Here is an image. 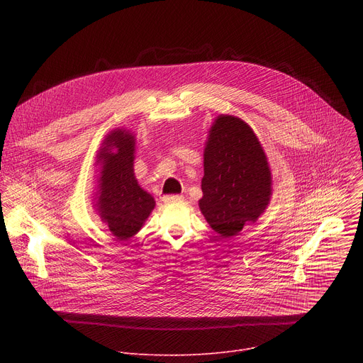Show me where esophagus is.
I'll use <instances>...</instances> for the list:
<instances>
[{
	"instance_id": "esophagus-1",
	"label": "esophagus",
	"mask_w": 363,
	"mask_h": 363,
	"mask_svg": "<svg viewBox=\"0 0 363 363\" xmlns=\"http://www.w3.org/2000/svg\"><path fill=\"white\" fill-rule=\"evenodd\" d=\"M162 199H164V202H177V201H182L184 196L182 195H165Z\"/></svg>"
}]
</instances>
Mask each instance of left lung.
I'll return each instance as SVG.
<instances>
[{"mask_svg": "<svg viewBox=\"0 0 363 363\" xmlns=\"http://www.w3.org/2000/svg\"><path fill=\"white\" fill-rule=\"evenodd\" d=\"M201 188V213L221 237L237 235L264 213L272 172L260 142L241 119L221 115L211 126Z\"/></svg>", "mask_w": 363, "mask_h": 363, "instance_id": "obj_1", "label": "left lung"}]
</instances>
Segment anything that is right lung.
Segmentation results:
<instances>
[{
    "label": "right lung",
    "instance_id": "1",
    "mask_svg": "<svg viewBox=\"0 0 363 363\" xmlns=\"http://www.w3.org/2000/svg\"><path fill=\"white\" fill-rule=\"evenodd\" d=\"M116 152H113V150ZM135 138L122 129L113 130L100 149L99 213L118 240L135 235L155 206L133 174Z\"/></svg>",
    "mask_w": 363,
    "mask_h": 363
}]
</instances>
